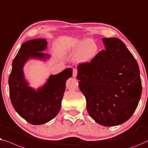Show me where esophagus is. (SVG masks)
<instances>
[{
  "mask_svg": "<svg viewBox=\"0 0 148 148\" xmlns=\"http://www.w3.org/2000/svg\"><path fill=\"white\" fill-rule=\"evenodd\" d=\"M77 74H78V71H77L76 69H74L73 70V76L74 77H76L77 76Z\"/></svg>",
  "mask_w": 148,
  "mask_h": 148,
  "instance_id": "1",
  "label": "esophagus"
}]
</instances>
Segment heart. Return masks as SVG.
Instances as JSON below:
<instances>
[{
    "instance_id": "heart-1",
    "label": "heart",
    "mask_w": 148,
    "mask_h": 148,
    "mask_svg": "<svg viewBox=\"0 0 148 148\" xmlns=\"http://www.w3.org/2000/svg\"><path fill=\"white\" fill-rule=\"evenodd\" d=\"M63 51L66 53H76L74 60L80 64H88L97 57L99 52V45L92 39H76L66 45Z\"/></svg>"
}]
</instances>
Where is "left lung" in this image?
Listing matches in <instances>:
<instances>
[{
  "label": "left lung",
  "mask_w": 148,
  "mask_h": 148,
  "mask_svg": "<svg viewBox=\"0 0 148 148\" xmlns=\"http://www.w3.org/2000/svg\"><path fill=\"white\" fill-rule=\"evenodd\" d=\"M105 49L88 64L78 66L81 92L88 113L103 126L119 125L136 111L142 86L136 60L116 37L103 38Z\"/></svg>",
  "instance_id": "8db88e82"
}]
</instances>
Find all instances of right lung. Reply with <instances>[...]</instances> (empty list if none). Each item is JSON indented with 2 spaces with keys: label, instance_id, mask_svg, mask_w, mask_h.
Listing matches in <instances>:
<instances>
[{
  "label": "right lung",
  "instance_id": "1",
  "mask_svg": "<svg viewBox=\"0 0 148 148\" xmlns=\"http://www.w3.org/2000/svg\"><path fill=\"white\" fill-rule=\"evenodd\" d=\"M45 39H34L23 43L12 64L9 78L10 98L14 109L25 120L33 125H41L55 117L61 108L66 82L72 76V68L50 75L47 82L37 90L29 86L23 67L29 59H48L50 55L41 51L47 48Z\"/></svg>",
  "mask_w": 148,
  "mask_h": 148
}]
</instances>
